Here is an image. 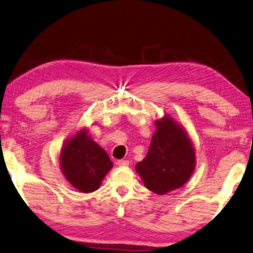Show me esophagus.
<instances>
[{"label": "esophagus", "mask_w": 253, "mask_h": 253, "mask_svg": "<svg viewBox=\"0 0 253 253\" xmlns=\"http://www.w3.org/2000/svg\"><path fill=\"white\" fill-rule=\"evenodd\" d=\"M116 164H118L119 167H126V166H129V161L120 160V161H118V162H116Z\"/></svg>", "instance_id": "obj_1"}]
</instances>
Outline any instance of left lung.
<instances>
[{
  "label": "left lung",
  "instance_id": "1",
  "mask_svg": "<svg viewBox=\"0 0 253 253\" xmlns=\"http://www.w3.org/2000/svg\"><path fill=\"white\" fill-rule=\"evenodd\" d=\"M155 126L147 155L135 164V171L146 188L164 195L188 181L195 169V149L184 126L170 115L156 120Z\"/></svg>",
  "mask_w": 253,
  "mask_h": 253
}]
</instances>
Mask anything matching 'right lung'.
Listing matches in <instances>:
<instances>
[{"instance_id":"obj_1","label":"right lung","mask_w":253,"mask_h":253,"mask_svg":"<svg viewBox=\"0 0 253 253\" xmlns=\"http://www.w3.org/2000/svg\"><path fill=\"white\" fill-rule=\"evenodd\" d=\"M59 160L64 177L82 193L99 188L113 168L108 154L92 140L84 127L65 141Z\"/></svg>"}]
</instances>
